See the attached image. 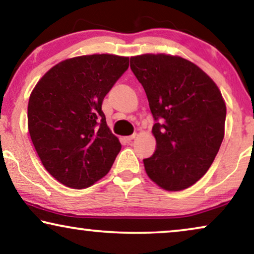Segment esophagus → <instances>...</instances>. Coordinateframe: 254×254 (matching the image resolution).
Returning a JSON list of instances; mask_svg holds the SVG:
<instances>
[{
  "mask_svg": "<svg viewBox=\"0 0 254 254\" xmlns=\"http://www.w3.org/2000/svg\"><path fill=\"white\" fill-rule=\"evenodd\" d=\"M135 137H136V134H133V135H130V136H126V137H125V140H126L127 142H130L131 140H134Z\"/></svg>",
  "mask_w": 254,
  "mask_h": 254,
  "instance_id": "obj_1",
  "label": "esophagus"
}]
</instances>
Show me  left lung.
Masks as SVG:
<instances>
[{
    "label": "left lung",
    "mask_w": 254,
    "mask_h": 254,
    "mask_svg": "<svg viewBox=\"0 0 254 254\" xmlns=\"http://www.w3.org/2000/svg\"><path fill=\"white\" fill-rule=\"evenodd\" d=\"M154 117L156 150L143 159L152 182L182 190L208 171L224 137L227 107L206 72L186 59L166 54L130 58Z\"/></svg>",
    "instance_id": "left-lung-1"
}]
</instances>
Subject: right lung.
Segmentation results:
<instances>
[{
    "label": "right lung",
    "mask_w": 254,
    "mask_h": 254,
    "mask_svg": "<svg viewBox=\"0 0 254 254\" xmlns=\"http://www.w3.org/2000/svg\"><path fill=\"white\" fill-rule=\"evenodd\" d=\"M129 58L83 55L51 68L31 92L27 125L45 169L71 189H86L110 171L121 144L102 104Z\"/></svg>",
    "instance_id": "1"
}]
</instances>
